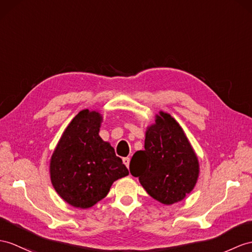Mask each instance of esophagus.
I'll return each instance as SVG.
<instances>
[{
    "mask_svg": "<svg viewBox=\"0 0 252 252\" xmlns=\"http://www.w3.org/2000/svg\"><path fill=\"white\" fill-rule=\"evenodd\" d=\"M123 162H124V164L126 165V167H127V168H128V167H129L130 158H129V157H125V158H123Z\"/></svg>",
    "mask_w": 252,
    "mask_h": 252,
    "instance_id": "34e87169",
    "label": "esophagus"
}]
</instances>
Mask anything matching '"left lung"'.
Masks as SVG:
<instances>
[{
  "mask_svg": "<svg viewBox=\"0 0 252 252\" xmlns=\"http://www.w3.org/2000/svg\"><path fill=\"white\" fill-rule=\"evenodd\" d=\"M129 169L146 192L165 205L185 199L200 173L198 156L183 128L163 111L146 127L144 150L134 153Z\"/></svg>",
  "mask_w": 252,
  "mask_h": 252,
  "instance_id": "obj_1",
  "label": "left lung"
}]
</instances>
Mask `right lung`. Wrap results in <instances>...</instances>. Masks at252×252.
I'll list each match as a JSON object with an SVG mask.
<instances>
[{"mask_svg":"<svg viewBox=\"0 0 252 252\" xmlns=\"http://www.w3.org/2000/svg\"><path fill=\"white\" fill-rule=\"evenodd\" d=\"M101 123L98 111H80L66 127L50 159L52 186L73 207L95 205L115 181L129 174L111 144L100 138Z\"/></svg>","mask_w":252,"mask_h":252,"instance_id":"obj_1","label":"right lung"}]
</instances>
